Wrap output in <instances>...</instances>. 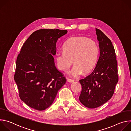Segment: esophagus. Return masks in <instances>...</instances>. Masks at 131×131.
Wrapping results in <instances>:
<instances>
[{
  "mask_svg": "<svg viewBox=\"0 0 131 131\" xmlns=\"http://www.w3.org/2000/svg\"><path fill=\"white\" fill-rule=\"evenodd\" d=\"M67 81L68 82H74V80H73V79H70V78H68L67 79Z\"/></svg>",
  "mask_w": 131,
  "mask_h": 131,
  "instance_id": "obj_1",
  "label": "esophagus"
}]
</instances>
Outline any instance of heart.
Here are the masks:
<instances>
[{
    "label": "heart",
    "instance_id": "obj_1",
    "mask_svg": "<svg viewBox=\"0 0 131 131\" xmlns=\"http://www.w3.org/2000/svg\"><path fill=\"white\" fill-rule=\"evenodd\" d=\"M63 50L55 54L57 67L67 71L74 62L75 65L70 71L73 77H78L83 71L85 73L90 72L97 63L99 45L95 40L88 37H74L68 39Z\"/></svg>",
    "mask_w": 131,
    "mask_h": 131
}]
</instances>
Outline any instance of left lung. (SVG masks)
Here are the masks:
<instances>
[{"mask_svg":"<svg viewBox=\"0 0 131 131\" xmlns=\"http://www.w3.org/2000/svg\"><path fill=\"white\" fill-rule=\"evenodd\" d=\"M96 33L100 51L97 63L92 72L79 80L82 86L79 101L89 108H97L110 100L119 80L113 43L99 29L96 28Z\"/></svg>","mask_w":131,"mask_h":131,"instance_id":"obj_1","label":"left lung"}]
</instances>
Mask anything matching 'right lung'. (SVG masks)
Returning <instances> with one entry per match:
<instances>
[{
  "instance_id": "obj_1",
  "label": "right lung",
  "mask_w": 131,
  "mask_h": 131,
  "mask_svg": "<svg viewBox=\"0 0 131 131\" xmlns=\"http://www.w3.org/2000/svg\"><path fill=\"white\" fill-rule=\"evenodd\" d=\"M67 32L59 29L36 30L17 56L14 79L20 99L33 109L43 110L49 107L66 83V78L56 68L53 55L58 39Z\"/></svg>"
}]
</instances>
